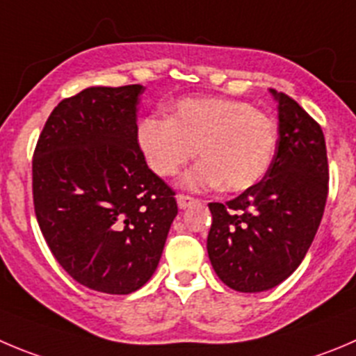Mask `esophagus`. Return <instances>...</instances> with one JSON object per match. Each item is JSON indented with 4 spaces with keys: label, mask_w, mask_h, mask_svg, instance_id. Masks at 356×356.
I'll use <instances>...</instances> for the list:
<instances>
[{
    "label": "esophagus",
    "mask_w": 356,
    "mask_h": 356,
    "mask_svg": "<svg viewBox=\"0 0 356 356\" xmlns=\"http://www.w3.org/2000/svg\"><path fill=\"white\" fill-rule=\"evenodd\" d=\"M195 198L193 197H189V195H177V205L179 209H188L189 205H193L195 204Z\"/></svg>",
    "instance_id": "esophagus-1"
}]
</instances>
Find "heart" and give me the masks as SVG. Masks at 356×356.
I'll return each mask as SVG.
<instances>
[{
	"instance_id": "b5f03b06",
	"label": "heart",
	"mask_w": 356,
	"mask_h": 356,
	"mask_svg": "<svg viewBox=\"0 0 356 356\" xmlns=\"http://www.w3.org/2000/svg\"><path fill=\"white\" fill-rule=\"evenodd\" d=\"M275 144L274 121L248 102L232 98L181 99L170 119L145 118L138 126V145L159 177L177 175L198 149L204 161L186 177V184L197 189L253 188L270 168Z\"/></svg>"
}]
</instances>
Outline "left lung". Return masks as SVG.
Masks as SVG:
<instances>
[{
	"mask_svg": "<svg viewBox=\"0 0 356 356\" xmlns=\"http://www.w3.org/2000/svg\"><path fill=\"white\" fill-rule=\"evenodd\" d=\"M277 99L279 138L265 177L227 204H209L207 253L235 291L270 290L304 260L323 218L328 161L321 126L284 92Z\"/></svg>",
	"mask_w": 356,
	"mask_h": 356,
	"instance_id": "left-lung-1",
	"label": "left lung"
}]
</instances>
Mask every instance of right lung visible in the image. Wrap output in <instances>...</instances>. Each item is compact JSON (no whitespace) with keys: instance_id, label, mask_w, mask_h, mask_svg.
I'll return each instance as SVG.
<instances>
[{"instance_id":"add662e5","label":"right lung","mask_w":356,"mask_h":356,"mask_svg":"<svg viewBox=\"0 0 356 356\" xmlns=\"http://www.w3.org/2000/svg\"><path fill=\"white\" fill-rule=\"evenodd\" d=\"M140 84L88 88L51 112L33 152V204L58 264L111 295L154 274L177 216L175 191L138 145Z\"/></svg>"}]
</instances>
